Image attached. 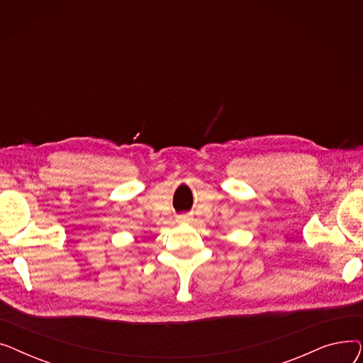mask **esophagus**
Segmentation results:
<instances>
[{
  "label": "esophagus",
  "instance_id": "obj_1",
  "mask_svg": "<svg viewBox=\"0 0 363 363\" xmlns=\"http://www.w3.org/2000/svg\"><path fill=\"white\" fill-rule=\"evenodd\" d=\"M177 220H178V223H188V222H191V220H193V216H191V215H188V213H185V215H179V216L177 218Z\"/></svg>",
  "mask_w": 363,
  "mask_h": 363
}]
</instances>
